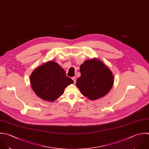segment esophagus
<instances>
[{
    "instance_id": "esophagus-1",
    "label": "esophagus",
    "mask_w": 149,
    "mask_h": 149,
    "mask_svg": "<svg viewBox=\"0 0 149 149\" xmlns=\"http://www.w3.org/2000/svg\"><path fill=\"white\" fill-rule=\"evenodd\" d=\"M72 80L74 81V83L75 84V83L76 82V77H74L72 78Z\"/></svg>"
}]
</instances>
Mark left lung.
<instances>
[{
    "instance_id": "1",
    "label": "left lung",
    "mask_w": 149,
    "mask_h": 149,
    "mask_svg": "<svg viewBox=\"0 0 149 149\" xmlns=\"http://www.w3.org/2000/svg\"><path fill=\"white\" fill-rule=\"evenodd\" d=\"M81 75L76 84L82 95L90 100L106 95L111 89L114 76L103 62L97 59L85 61L80 66Z\"/></svg>"
}]
</instances>
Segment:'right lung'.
Returning a JSON list of instances; mask_svg holds the SVG:
<instances>
[{"label": "right lung", "instance_id": "1", "mask_svg": "<svg viewBox=\"0 0 149 149\" xmlns=\"http://www.w3.org/2000/svg\"><path fill=\"white\" fill-rule=\"evenodd\" d=\"M73 80L65 71L53 61L38 67L30 76V83L36 95L42 99L53 102L64 93V89Z\"/></svg>", "mask_w": 149, "mask_h": 149}]
</instances>
